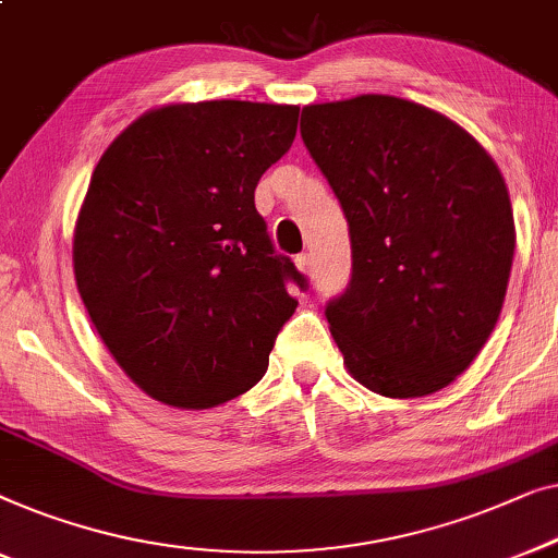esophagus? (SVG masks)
Returning <instances> with one entry per match:
<instances>
[{
    "instance_id": "1",
    "label": "esophagus",
    "mask_w": 558,
    "mask_h": 558,
    "mask_svg": "<svg viewBox=\"0 0 558 558\" xmlns=\"http://www.w3.org/2000/svg\"><path fill=\"white\" fill-rule=\"evenodd\" d=\"M295 268L303 272V276H311V270H313V260H311V255H298L295 257Z\"/></svg>"
}]
</instances>
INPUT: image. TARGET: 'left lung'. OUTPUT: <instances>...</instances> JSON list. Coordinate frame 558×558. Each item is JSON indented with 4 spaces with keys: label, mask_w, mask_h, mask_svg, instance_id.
I'll return each mask as SVG.
<instances>
[{
    "label": "left lung",
    "mask_w": 558,
    "mask_h": 558,
    "mask_svg": "<svg viewBox=\"0 0 558 558\" xmlns=\"http://www.w3.org/2000/svg\"><path fill=\"white\" fill-rule=\"evenodd\" d=\"M303 144L351 234L326 318L349 374L391 399L454 381L498 324L515 225L506 179L470 133L395 96L305 106Z\"/></svg>",
    "instance_id": "left-lung-1"
}]
</instances>
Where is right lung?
Returning <instances> with one entry per match:
<instances>
[{"label": "right lung", "mask_w": 558, "mask_h": 558, "mask_svg": "<svg viewBox=\"0 0 558 558\" xmlns=\"http://www.w3.org/2000/svg\"><path fill=\"white\" fill-rule=\"evenodd\" d=\"M298 106L151 108L100 156L73 234L77 293L125 376L156 402L209 410L253 389L303 276L255 209Z\"/></svg>", "instance_id": "right-lung-1"}]
</instances>
